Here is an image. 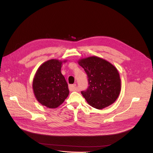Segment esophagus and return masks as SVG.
I'll return each mask as SVG.
<instances>
[{
	"mask_svg": "<svg viewBox=\"0 0 153 153\" xmlns=\"http://www.w3.org/2000/svg\"><path fill=\"white\" fill-rule=\"evenodd\" d=\"M76 85L75 84H73V85H69V89L71 91H76Z\"/></svg>",
	"mask_w": 153,
	"mask_h": 153,
	"instance_id": "obj_1",
	"label": "esophagus"
}]
</instances>
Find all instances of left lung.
Here are the masks:
<instances>
[{
    "mask_svg": "<svg viewBox=\"0 0 153 153\" xmlns=\"http://www.w3.org/2000/svg\"><path fill=\"white\" fill-rule=\"evenodd\" d=\"M88 78L86 91L81 92L87 102L97 109L112 105L121 92V82L117 68L106 60L92 56L78 61Z\"/></svg>",
    "mask_w": 153,
    "mask_h": 153,
    "instance_id": "left-lung-1",
    "label": "left lung"
}]
</instances>
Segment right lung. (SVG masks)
Returning a JSON list of instances; mask_svg holds the SVG:
<instances>
[{"mask_svg":"<svg viewBox=\"0 0 153 153\" xmlns=\"http://www.w3.org/2000/svg\"><path fill=\"white\" fill-rule=\"evenodd\" d=\"M66 61L48 60L36 73L32 82L34 94L37 100L47 108L58 107L69 95L68 85L61 71L62 62Z\"/></svg>","mask_w":153,"mask_h":153,"instance_id":"1","label":"right lung"}]
</instances>
